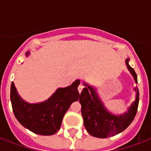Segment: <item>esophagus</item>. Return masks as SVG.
Here are the masks:
<instances>
[{
  "instance_id": "obj_1",
  "label": "esophagus",
  "mask_w": 151,
  "mask_h": 151,
  "mask_svg": "<svg viewBox=\"0 0 151 151\" xmlns=\"http://www.w3.org/2000/svg\"><path fill=\"white\" fill-rule=\"evenodd\" d=\"M78 92L81 93L83 89V85H81V84H80V85H79V86H78Z\"/></svg>"
}]
</instances>
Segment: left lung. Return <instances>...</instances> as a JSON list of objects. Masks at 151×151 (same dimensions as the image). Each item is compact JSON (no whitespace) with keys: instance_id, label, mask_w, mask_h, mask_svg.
Segmentation results:
<instances>
[{"instance_id":"8db88e82","label":"left lung","mask_w":151,"mask_h":151,"mask_svg":"<svg viewBox=\"0 0 151 151\" xmlns=\"http://www.w3.org/2000/svg\"><path fill=\"white\" fill-rule=\"evenodd\" d=\"M126 59L125 64L137 84V75ZM85 86L81 93L79 102L81 105V114L84 119V125L87 132L97 138H107L121 133L131 124L137 112L139 105V89L136 90V99L129 106L127 111L121 114H114L101 100L94 86L83 82Z\"/></svg>"}]
</instances>
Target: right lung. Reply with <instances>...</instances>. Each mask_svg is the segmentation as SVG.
Listing matches in <instances>:
<instances>
[{"mask_svg": "<svg viewBox=\"0 0 151 151\" xmlns=\"http://www.w3.org/2000/svg\"><path fill=\"white\" fill-rule=\"evenodd\" d=\"M29 52L26 53L28 56ZM76 80L70 86L58 88L48 99L37 103H27L20 96L14 83L11 85V102L16 119L22 126L34 133L51 136L60 129L62 121L71 103L79 99Z\"/></svg>", "mask_w": 151, "mask_h": 151, "instance_id": "obj_1", "label": "right lung"}]
</instances>
